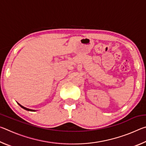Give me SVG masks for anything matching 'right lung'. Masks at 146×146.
I'll use <instances>...</instances> for the list:
<instances>
[{"label":"right lung","mask_w":146,"mask_h":146,"mask_svg":"<svg viewBox=\"0 0 146 146\" xmlns=\"http://www.w3.org/2000/svg\"><path fill=\"white\" fill-rule=\"evenodd\" d=\"M17 104H19L20 106H21V107L22 108H23L24 110H26V111H35V110H31V109H28V108H25V107H24V106L21 105V104H20L18 103V102H17Z\"/></svg>","instance_id":"1"}]
</instances>
